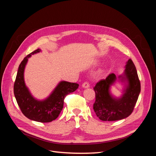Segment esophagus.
<instances>
[{"label": "esophagus", "mask_w": 156, "mask_h": 156, "mask_svg": "<svg viewBox=\"0 0 156 156\" xmlns=\"http://www.w3.org/2000/svg\"><path fill=\"white\" fill-rule=\"evenodd\" d=\"M82 87H83V88H88L90 87V84H89L88 83L85 82V83H84L82 84Z\"/></svg>", "instance_id": "obj_1"}]
</instances>
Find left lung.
Returning <instances> with one entry per match:
<instances>
[{"label":"left lung","mask_w":156,"mask_h":156,"mask_svg":"<svg viewBox=\"0 0 156 156\" xmlns=\"http://www.w3.org/2000/svg\"><path fill=\"white\" fill-rule=\"evenodd\" d=\"M117 82L123 87L120 97L113 95L110 90L112 86ZM94 90L96 101L93 108L101 120L116 121L129 116L140 92V83L133 61L131 59L127 61L123 73L118 77L111 73L105 79L101 80L96 84Z\"/></svg>","instance_id":"obj_1"}]
</instances>
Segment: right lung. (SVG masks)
<instances>
[{"instance_id": "obj_1", "label": "right lung", "mask_w": 156, "mask_h": 156, "mask_svg": "<svg viewBox=\"0 0 156 156\" xmlns=\"http://www.w3.org/2000/svg\"><path fill=\"white\" fill-rule=\"evenodd\" d=\"M40 52H41L40 49L32 52L20 64L14 83L13 92L23 115L30 120L45 123L52 122L58 116L63 108L65 97L76 90L79 84L61 81L44 100H38L33 96L25 84L24 73L29 58Z\"/></svg>"}]
</instances>
